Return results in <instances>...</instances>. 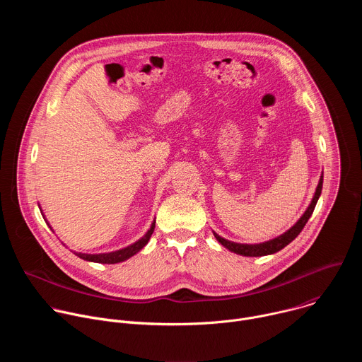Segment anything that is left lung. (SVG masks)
<instances>
[{"label": "left lung", "mask_w": 362, "mask_h": 362, "mask_svg": "<svg viewBox=\"0 0 362 362\" xmlns=\"http://www.w3.org/2000/svg\"><path fill=\"white\" fill-rule=\"evenodd\" d=\"M322 182H324V176H321L320 179V183L317 186V190H315V194L313 197V202L311 204L308 206V209L305 211V214L300 216V219L289 229L286 230L284 235L272 239V240H268V242H264V243H256V245H245V243H235V242H230V240H226L223 238H221L218 233L214 232L215 238L218 239V242L221 245H223L226 249H229L230 252H235L238 255H243V256H265V255H272L281 249H284L286 245H289L299 233L300 230L303 229V226L306 225L308 219L311 218L314 209H315V204L321 196V190H322Z\"/></svg>", "instance_id": "obj_1"}]
</instances>
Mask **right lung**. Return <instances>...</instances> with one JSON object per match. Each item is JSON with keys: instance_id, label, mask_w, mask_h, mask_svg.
<instances>
[{"instance_id": "1", "label": "right lung", "mask_w": 362, "mask_h": 362, "mask_svg": "<svg viewBox=\"0 0 362 362\" xmlns=\"http://www.w3.org/2000/svg\"><path fill=\"white\" fill-rule=\"evenodd\" d=\"M154 223L153 222L150 229L147 230V233L139 239L137 242H134L133 245L124 247V249H120V250H116V252H110V253H98V255H88V253H76L78 257H81V259L84 261H90V262H97V264H119V262H123L126 259H129V257H132L133 255H136L140 249H143L146 246V243L148 242L153 230H154Z\"/></svg>"}]
</instances>
